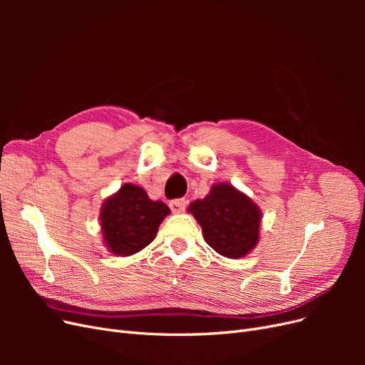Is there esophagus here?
I'll return each mask as SVG.
<instances>
[{"instance_id":"esophagus-1","label":"esophagus","mask_w":365,"mask_h":365,"mask_svg":"<svg viewBox=\"0 0 365 365\" xmlns=\"http://www.w3.org/2000/svg\"><path fill=\"white\" fill-rule=\"evenodd\" d=\"M187 205V201L182 200V197H180V200H173L169 202V207L173 213H181L184 212V208Z\"/></svg>"}]
</instances>
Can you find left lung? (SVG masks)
<instances>
[{"mask_svg":"<svg viewBox=\"0 0 365 365\" xmlns=\"http://www.w3.org/2000/svg\"><path fill=\"white\" fill-rule=\"evenodd\" d=\"M189 212L202 228L207 244L220 256L240 259L257 245L262 213L250 197L231 184H215Z\"/></svg>","mask_w":365,"mask_h":365,"instance_id":"8db88e82","label":"left lung"}]
</instances>
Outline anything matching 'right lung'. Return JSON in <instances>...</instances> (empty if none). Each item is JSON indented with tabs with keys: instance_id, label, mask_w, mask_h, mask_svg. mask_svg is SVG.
Wrapping results in <instances>:
<instances>
[{
	"instance_id": "right-lung-1",
	"label": "right lung",
	"mask_w": 365,
	"mask_h": 365,
	"mask_svg": "<svg viewBox=\"0 0 365 365\" xmlns=\"http://www.w3.org/2000/svg\"><path fill=\"white\" fill-rule=\"evenodd\" d=\"M170 208L149 200L135 184H123L101 208V225L106 248L115 256H132L155 239L163 219Z\"/></svg>"
}]
</instances>
